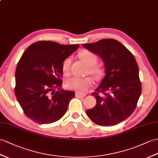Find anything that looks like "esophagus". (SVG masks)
Returning <instances> with one entry per match:
<instances>
[{
	"mask_svg": "<svg viewBox=\"0 0 158 158\" xmlns=\"http://www.w3.org/2000/svg\"><path fill=\"white\" fill-rule=\"evenodd\" d=\"M85 93H81V92H79V91H77L75 93V96L76 97L79 98H82L83 97L85 96Z\"/></svg>",
	"mask_w": 158,
	"mask_h": 158,
	"instance_id": "esophagus-1",
	"label": "esophagus"
}]
</instances>
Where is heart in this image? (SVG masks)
Returning <instances> with one entry per match:
<instances>
[{"instance_id":"b5f03b06","label":"heart","mask_w":158,"mask_h":158,"mask_svg":"<svg viewBox=\"0 0 158 158\" xmlns=\"http://www.w3.org/2000/svg\"><path fill=\"white\" fill-rule=\"evenodd\" d=\"M79 56L89 66L87 70V74H91L97 80H100L104 78L106 75V69L103 65L99 64L98 56L96 54L88 50H83L79 54ZM72 58L69 56L62 62V71L65 75H69L71 72ZM94 79L91 77H75L68 79L66 81V86L69 89L84 92L89 90L94 85Z\"/></svg>"}]
</instances>
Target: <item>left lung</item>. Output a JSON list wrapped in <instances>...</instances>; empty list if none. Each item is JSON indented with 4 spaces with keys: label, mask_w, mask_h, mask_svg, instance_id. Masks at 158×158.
<instances>
[{
    "label": "left lung",
    "mask_w": 158,
    "mask_h": 158,
    "mask_svg": "<svg viewBox=\"0 0 158 158\" xmlns=\"http://www.w3.org/2000/svg\"><path fill=\"white\" fill-rule=\"evenodd\" d=\"M83 46L103 59L106 73L91 94L97 104L87 110V115L98 125H116L133 114L141 96L137 61L133 54L116 40H101Z\"/></svg>",
    "instance_id": "obj_1"
}]
</instances>
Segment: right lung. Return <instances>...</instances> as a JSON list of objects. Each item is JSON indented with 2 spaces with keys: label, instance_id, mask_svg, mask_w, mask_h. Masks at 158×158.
<instances>
[{
  "label": "right lung",
  "instance_id": "right-lung-1",
  "mask_svg": "<svg viewBox=\"0 0 158 158\" xmlns=\"http://www.w3.org/2000/svg\"><path fill=\"white\" fill-rule=\"evenodd\" d=\"M79 47L38 41L22 54L16 68L15 94L25 114L34 122L52 123L67 112L75 92L61 89L62 62Z\"/></svg>",
  "mask_w": 158,
  "mask_h": 158
}]
</instances>
